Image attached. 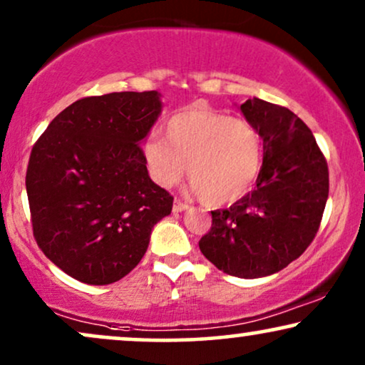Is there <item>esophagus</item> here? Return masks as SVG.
Returning a JSON list of instances; mask_svg holds the SVG:
<instances>
[{
	"mask_svg": "<svg viewBox=\"0 0 365 365\" xmlns=\"http://www.w3.org/2000/svg\"><path fill=\"white\" fill-rule=\"evenodd\" d=\"M188 209H190V205L183 204L182 200H175L173 202V212H175V214H180V212H185Z\"/></svg>",
	"mask_w": 365,
	"mask_h": 365,
	"instance_id": "1",
	"label": "esophagus"
}]
</instances>
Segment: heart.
<instances>
[{
  "label": "heart",
  "mask_w": 365,
  "mask_h": 365,
  "mask_svg": "<svg viewBox=\"0 0 365 365\" xmlns=\"http://www.w3.org/2000/svg\"><path fill=\"white\" fill-rule=\"evenodd\" d=\"M165 138L151 135L143 146L146 167L160 187L177 185L188 167L192 190L205 204L222 205L246 195L259 177L262 141L247 119L190 108L168 119Z\"/></svg>",
  "instance_id": "obj_1"
}]
</instances>
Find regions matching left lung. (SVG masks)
I'll use <instances>...</instances> for the list:
<instances>
[{
    "label": "left lung",
    "instance_id": "8db88e82",
    "mask_svg": "<svg viewBox=\"0 0 365 365\" xmlns=\"http://www.w3.org/2000/svg\"><path fill=\"white\" fill-rule=\"evenodd\" d=\"M239 109L261 135L259 177L241 200L212 212L198 247L217 269L252 279L278 273L310 246L329 198V167L289 109L257 98Z\"/></svg>",
    "mask_w": 365,
    "mask_h": 365
}]
</instances>
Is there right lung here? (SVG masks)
<instances>
[{
    "label": "right lung",
    "instance_id": "right-lung-1",
    "mask_svg": "<svg viewBox=\"0 0 365 365\" xmlns=\"http://www.w3.org/2000/svg\"><path fill=\"white\" fill-rule=\"evenodd\" d=\"M161 109L158 91L84 98L35 143L26 170L34 236L73 279L124 278L172 212L173 197L150 178L140 146Z\"/></svg>",
    "mask_w": 365,
    "mask_h": 365
}]
</instances>
